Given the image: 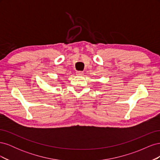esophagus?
<instances>
[{
    "label": "esophagus",
    "mask_w": 160,
    "mask_h": 160,
    "mask_svg": "<svg viewBox=\"0 0 160 160\" xmlns=\"http://www.w3.org/2000/svg\"><path fill=\"white\" fill-rule=\"evenodd\" d=\"M84 74V72L83 71H77L76 72V75L77 76H83Z\"/></svg>",
    "instance_id": "obj_1"
}]
</instances>
